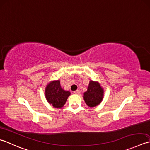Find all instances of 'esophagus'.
<instances>
[{
    "mask_svg": "<svg viewBox=\"0 0 150 150\" xmlns=\"http://www.w3.org/2000/svg\"><path fill=\"white\" fill-rule=\"evenodd\" d=\"M74 94H79L80 93V91L79 90H76V91H74Z\"/></svg>",
    "mask_w": 150,
    "mask_h": 150,
    "instance_id": "esophagus-1",
    "label": "esophagus"
}]
</instances>
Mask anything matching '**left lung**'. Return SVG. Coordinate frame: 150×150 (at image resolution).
Segmentation results:
<instances>
[{"mask_svg":"<svg viewBox=\"0 0 150 150\" xmlns=\"http://www.w3.org/2000/svg\"><path fill=\"white\" fill-rule=\"evenodd\" d=\"M104 91L98 81L90 80L87 91L83 93V99L86 104L93 108L102 102Z\"/></svg>","mask_w":150,"mask_h":150,"instance_id":"left-lung-1","label":"left lung"}]
</instances>
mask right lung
<instances>
[{"label": "right lung", "mask_w": 150, "mask_h": 150, "mask_svg": "<svg viewBox=\"0 0 150 150\" xmlns=\"http://www.w3.org/2000/svg\"><path fill=\"white\" fill-rule=\"evenodd\" d=\"M45 97L47 102L54 108H62L65 105L71 92L61 87L60 81L54 80L49 82L45 88Z\"/></svg>", "instance_id": "obj_1"}]
</instances>
